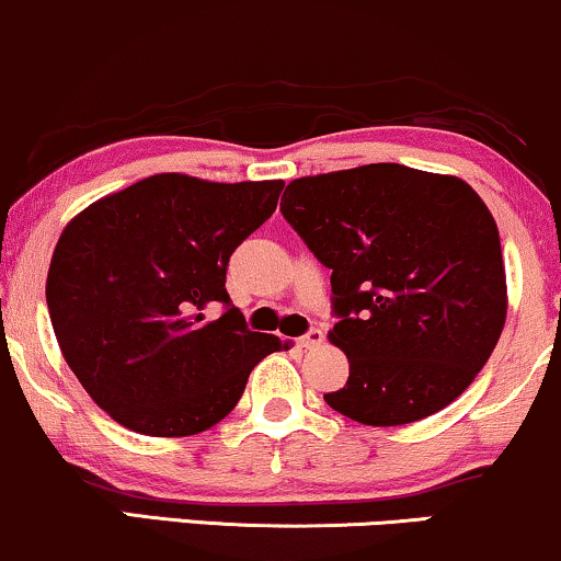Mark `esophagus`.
Segmentation results:
<instances>
[{
    "label": "esophagus",
    "mask_w": 561,
    "mask_h": 561,
    "mask_svg": "<svg viewBox=\"0 0 561 561\" xmlns=\"http://www.w3.org/2000/svg\"><path fill=\"white\" fill-rule=\"evenodd\" d=\"M297 344H300L302 350H313V346H321L323 344V331L321 329H310L308 333H302V336L297 339Z\"/></svg>",
    "instance_id": "obj_1"
}]
</instances>
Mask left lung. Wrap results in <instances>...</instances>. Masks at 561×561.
Listing matches in <instances>:
<instances>
[{"label": "left lung", "instance_id": "left-lung-1", "mask_svg": "<svg viewBox=\"0 0 561 561\" xmlns=\"http://www.w3.org/2000/svg\"><path fill=\"white\" fill-rule=\"evenodd\" d=\"M282 215L331 268L329 339L350 359L323 393L373 427L409 424L456 401L507 316L500 230L469 183L399 162L297 179Z\"/></svg>", "mask_w": 561, "mask_h": 561}]
</instances>
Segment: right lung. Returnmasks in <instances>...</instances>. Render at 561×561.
<instances>
[{"mask_svg": "<svg viewBox=\"0 0 561 561\" xmlns=\"http://www.w3.org/2000/svg\"><path fill=\"white\" fill-rule=\"evenodd\" d=\"M282 181L160 173L90 204L61 232L46 279L64 359L103 411L152 437L209 430L279 352L248 329L225 279L232 251L274 215ZM224 305V316L206 310Z\"/></svg>", "mask_w": 561, "mask_h": 561, "instance_id": "obj_1", "label": "right lung"}]
</instances>
